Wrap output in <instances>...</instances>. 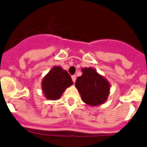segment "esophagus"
<instances>
[{
	"mask_svg": "<svg viewBox=\"0 0 147 147\" xmlns=\"http://www.w3.org/2000/svg\"><path fill=\"white\" fill-rule=\"evenodd\" d=\"M71 79H72V81L74 82H76V76H74V75H73V76H71Z\"/></svg>",
	"mask_w": 147,
	"mask_h": 147,
	"instance_id": "obj_1",
	"label": "esophagus"
}]
</instances>
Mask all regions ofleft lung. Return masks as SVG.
Instances as JSON below:
<instances>
[{
	"label": "left lung",
	"instance_id": "1",
	"mask_svg": "<svg viewBox=\"0 0 147 147\" xmlns=\"http://www.w3.org/2000/svg\"><path fill=\"white\" fill-rule=\"evenodd\" d=\"M82 75L78 76L75 85L82 101L90 106L103 104L109 95V82L91 67L82 68Z\"/></svg>",
	"mask_w": 147,
	"mask_h": 147
}]
</instances>
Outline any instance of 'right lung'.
<instances>
[{
  "label": "right lung",
  "instance_id": "right-lung-1",
  "mask_svg": "<svg viewBox=\"0 0 147 147\" xmlns=\"http://www.w3.org/2000/svg\"><path fill=\"white\" fill-rule=\"evenodd\" d=\"M71 85L73 81L68 73L59 66H54L42 80V89L48 99L57 100Z\"/></svg>",
  "mask_w": 147,
  "mask_h": 147
}]
</instances>
